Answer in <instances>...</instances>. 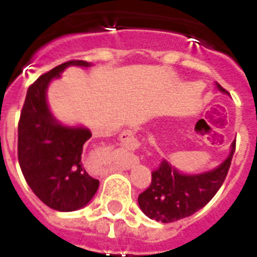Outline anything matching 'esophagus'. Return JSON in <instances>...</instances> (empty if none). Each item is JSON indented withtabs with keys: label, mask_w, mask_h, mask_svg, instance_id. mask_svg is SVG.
Masks as SVG:
<instances>
[{
	"label": "esophagus",
	"mask_w": 257,
	"mask_h": 257,
	"mask_svg": "<svg viewBox=\"0 0 257 257\" xmlns=\"http://www.w3.org/2000/svg\"><path fill=\"white\" fill-rule=\"evenodd\" d=\"M120 141L122 143L124 147H126L128 149H135L139 147V141L135 137L132 131H124V132L120 135Z\"/></svg>",
	"instance_id": "1"
}]
</instances>
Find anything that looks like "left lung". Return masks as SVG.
Listing matches in <instances>:
<instances>
[{
    "instance_id": "8db88e82",
    "label": "left lung",
    "mask_w": 257,
    "mask_h": 257,
    "mask_svg": "<svg viewBox=\"0 0 257 257\" xmlns=\"http://www.w3.org/2000/svg\"><path fill=\"white\" fill-rule=\"evenodd\" d=\"M217 88L228 93L223 86ZM236 141L227 160L219 168L201 175H181L172 168L165 160L152 172V181L144 192L139 195V205L149 219L161 223H173L193 215L207 205L217 193L227 177Z\"/></svg>"
}]
</instances>
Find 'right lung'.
Masks as SVG:
<instances>
[{"instance_id": "obj_1", "label": "right lung", "mask_w": 257, "mask_h": 257, "mask_svg": "<svg viewBox=\"0 0 257 257\" xmlns=\"http://www.w3.org/2000/svg\"><path fill=\"white\" fill-rule=\"evenodd\" d=\"M69 65L89 66L90 62L70 60L40 76L28 89L18 121L22 175L42 203L60 212L85 207L100 184L81 161L84 144L92 137L90 131L62 126L46 104L48 84Z\"/></svg>"}]
</instances>
